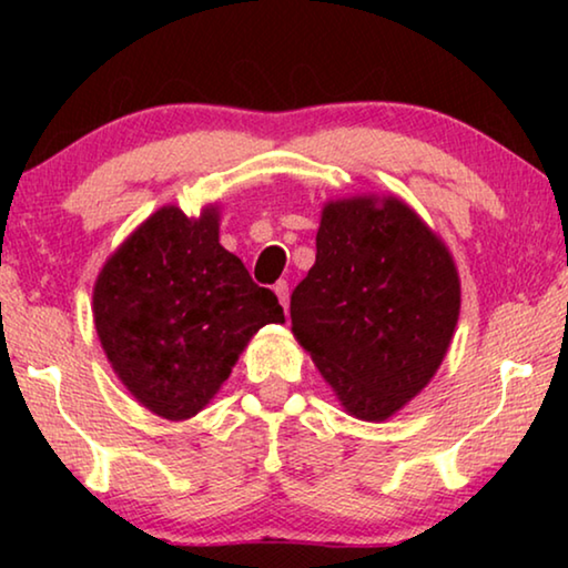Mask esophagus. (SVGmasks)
Segmentation results:
<instances>
[{
	"mask_svg": "<svg viewBox=\"0 0 568 568\" xmlns=\"http://www.w3.org/2000/svg\"><path fill=\"white\" fill-rule=\"evenodd\" d=\"M273 291L277 295V301H281V305L287 307V301H291V293H287V283L285 281H277Z\"/></svg>",
	"mask_w": 568,
	"mask_h": 568,
	"instance_id": "34e87169",
	"label": "esophagus"
}]
</instances>
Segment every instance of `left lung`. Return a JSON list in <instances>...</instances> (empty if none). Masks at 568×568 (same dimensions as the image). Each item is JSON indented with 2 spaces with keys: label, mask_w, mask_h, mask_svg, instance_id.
Segmentation results:
<instances>
[{
  "label": "left lung",
  "mask_w": 568,
  "mask_h": 568,
  "mask_svg": "<svg viewBox=\"0 0 568 568\" xmlns=\"http://www.w3.org/2000/svg\"><path fill=\"white\" fill-rule=\"evenodd\" d=\"M315 250L291 295L293 335L351 416L386 420L428 386L454 338V257L403 200L373 195L325 205Z\"/></svg>",
  "instance_id": "1"
}]
</instances>
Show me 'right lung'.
<instances>
[{
  "label": "right lung",
  "instance_id": "right-lung-1",
  "mask_svg": "<svg viewBox=\"0 0 568 568\" xmlns=\"http://www.w3.org/2000/svg\"><path fill=\"white\" fill-rule=\"evenodd\" d=\"M217 220L215 205L200 217L160 207L94 283V328L108 361L124 388L168 420L203 410L247 341L285 323L275 293L220 245Z\"/></svg>",
  "mask_w": 568,
  "mask_h": 568
}]
</instances>
